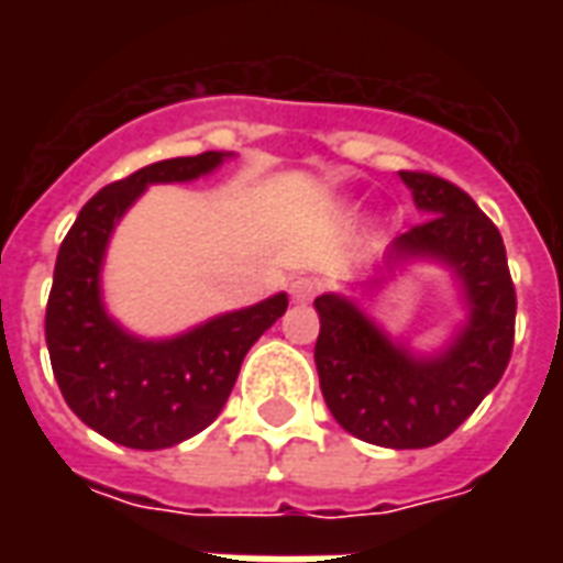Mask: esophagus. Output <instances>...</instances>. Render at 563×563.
<instances>
[{"mask_svg": "<svg viewBox=\"0 0 563 563\" xmlns=\"http://www.w3.org/2000/svg\"><path fill=\"white\" fill-rule=\"evenodd\" d=\"M289 292H292L295 305H307V301L317 295V280H310V277H295L292 286H289Z\"/></svg>", "mask_w": 563, "mask_h": 563, "instance_id": "34e87169", "label": "esophagus"}]
</instances>
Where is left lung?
I'll list each match as a JSON object with an SVG mask.
<instances>
[{
  "label": "left lung",
  "mask_w": 563,
  "mask_h": 563,
  "mask_svg": "<svg viewBox=\"0 0 563 563\" xmlns=\"http://www.w3.org/2000/svg\"><path fill=\"white\" fill-rule=\"evenodd\" d=\"M416 208L428 220L395 238L365 280L371 289L386 274L431 258L446 265L464 295L467 322L431 355L391 341L362 307L343 295H319V386L343 431L386 449H424L446 440L495 389L512 353L516 289L497 225L464 189L428 172H401Z\"/></svg>",
  "instance_id": "left-lung-1"
}]
</instances>
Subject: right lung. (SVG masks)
Masks as SVG:
<instances>
[{"instance_id": "right-lung-1", "label": "right lung", "mask_w": 563, "mask_h": 563, "mask_svg": "<svg viewBox=\"0 0 563 563\" xmlns=\"http://www.w3.org/2000/svg\"><path fill=\"white\" fill-rule=\"evenodd\" d=\"M232 153L153 162L80 208L59 246L44 338L63 398L80 422L129 449H168L205 431L232 395L244 355L286 313L277 292L165 341L129 334L102 305V262L117 222L150 184H186Z\"/></svg>"}]
</instances>
